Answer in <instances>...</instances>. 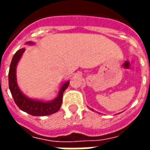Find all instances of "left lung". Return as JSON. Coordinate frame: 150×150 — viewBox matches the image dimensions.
Masks as SVG:
<instances>
[{"instance_id":"obj_1","label":"left lung","mask_w":150,"mask_h":150,"mask_svg":"<svg viewBox=\"0 0 150 150\" xmlns=\"http://www.w3.org/2000/svg\"><path fill=\"white\" fill-rule=\"evenodd\" d=\"M91 110H93V111H95V110H93V109H91Z\"/></svg>"}]
</instances>
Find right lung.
Masks as SVG:
<instances>
[{
    "label": "right lung",
    "mask_w": 150,
    "mask_h": 150,
    "mask_svg": "<svg viewBox=\"0 0 150 150\" xmlns=\"http://www.w3.org/2000/svg\"><path fill=\"white\" fill-rule=\"evenodd\" d=\"M26 44H33L34 43H33L32 41H28ZM24 51L25 48L18 50L13 55V59L10 64L9 71H8V86L14 102L21 110L33 116H46L56 113L60 109L61 104L63 102V94L64 91L69 86L70 81H67L64 83L62 84L57 97L52 101L44 102V101L36 100L27 97L22 93L21 91L19 88L16 75V66Z\"/></svg>",
    "instance_id": "add662e5"
}]
</instances>
